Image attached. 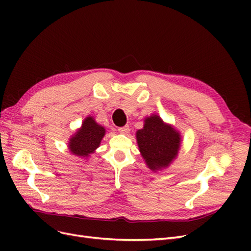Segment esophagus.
<instances>
[{
    "label": "esophagus",
    "instance_id": "obj_1",
    "mask_svg": "<svg viewBox=\"0 0 251 251\" xmlns=\"http://www.w3.org/2000/svg\"><path fill=\"white\" fill-rule=\"evenodd\" d=\"M118 131L120 134H127L130 132V126H121L118 128Z\"/></svg>",
    "mask_w": 251,
    "mask_h": 251
}]
</instances>
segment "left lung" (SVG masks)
I'll use <instances>...</instances> for the list:
<instances>
[{
	"label": "left lung",
	"mask_w": 251,
	"mask_h": 251,
	"mask_svg": "<svg viewBox=\"0 0 251 251\" xmlns=\"http://www.w3.org/2000/svg\"><path fill=\"white\" fill-rule=\"evenodd\" d=\"M143 121V127L136 132V140L144 162L155 173L168 169L179 154L180 132L165 124L157 114H151Z\"/></svg>",
	"instance_id": "left-lung-1"
}]
</instances>
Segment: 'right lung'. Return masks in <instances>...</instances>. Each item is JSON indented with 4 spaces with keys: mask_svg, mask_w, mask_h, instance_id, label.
Returning a JSON list of instances; mask_svg holds the SVG:
<instances>
[{
    "mask_svg": "<svg viewBox=\"0 0 251 251\" xmlns=\"http://www.w3.org/2000/svg\"><path fill=\"white\" fill-rule=\"evenodd\" d=\"M104 135L105 128L98 125L93 116L89 115L83 119L77 131L71 135L68 141V149L72 155L88 159L100 146Z\"/></svg>",
    "mask_w": 251,
    "mask_h": 251,
    "instance_id": "add662e5",
    "label": "right lung"
}]
</instances>
